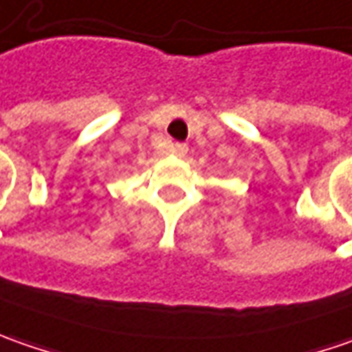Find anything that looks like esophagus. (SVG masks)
<instances>
[{"label": "esophagus", "instance_id": "1", "mask_svg": "<svg viewBox=\"0 0 352 352\" xmlns=\"http://www.w3.org/2000/svg\"><path fill=\"white\" fill-rule=\"evenodd\" d=\"M172 151H174V155L184 156L188 153V144H184V142H176L174 146H172Z\"/></svg>", "mask_w": 352, "mask_h": 352}]
</instances>
